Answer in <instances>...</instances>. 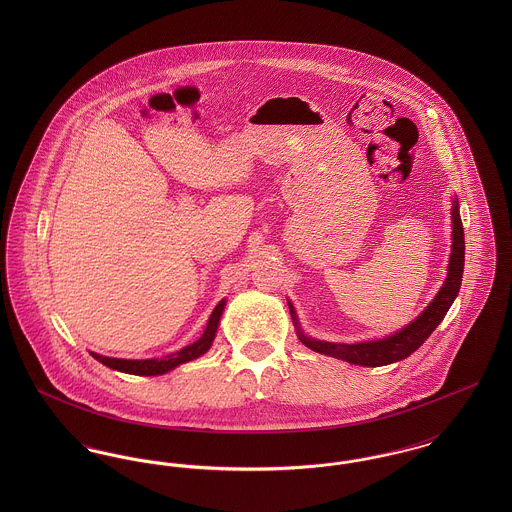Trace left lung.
Returning <instances> with one entry per match:
<instances>
[{
  "mask_svg": "<svg viewBox=\"0 0 512 512\" xmlns=\"http://www.w3.org/2000/svg\"><path fill=\"white\" fill-rule=\"evenodd\" d=\"M451 240H453L451 255H449L447 276H445L443 286L439 288L436 297L428 303V307L401 330L393 332L386 338H380V340L359 341V343L315 340L303 332L292 301H288L293 326L297 330L299 340L317 353L336 357V359H341L351 365L384 366L407 359L438 328L439 322L447 315L449 307L453 305V301L457 299L459 290H461L464 270V230L463 220L459 215L457 197H453V207H451Z\"/></svg>",
  "mask_w": 512,
  "mask_h": 512,
  "instance_id": "1",
  "label": "left lung"
}]
</instances>
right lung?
I'll list each match as a JSON object with an SVG mask.
<instances>
[{
	"mask_svg": "<svg viewBox=\"0 0 512 512\" xmlns=\"http://www.w3.org/2000/svg\"><path fill=\"white\" fill-rule=\"evenodd\" d=\"M224 307H226V299H220L219 305L213 309L211 317L207 320V326L203 330V334L199 336V340H195L194 343L182 347L180 351L171 353L163 359H115V357H103L99 353L90 351V355L99 361L101 365L109 366L113 370H119L124 374H136V376H161V374H167L174 370L176 366L184 365V363H190L197 357L205 355L213 340L217 336V328H219L220 317L224 313Z\"/></svg>",
	"mask_w": 512,
	"mask_h": 512,
	"instance_id": "1",
	"label": "right lung"
}]
</instances>
